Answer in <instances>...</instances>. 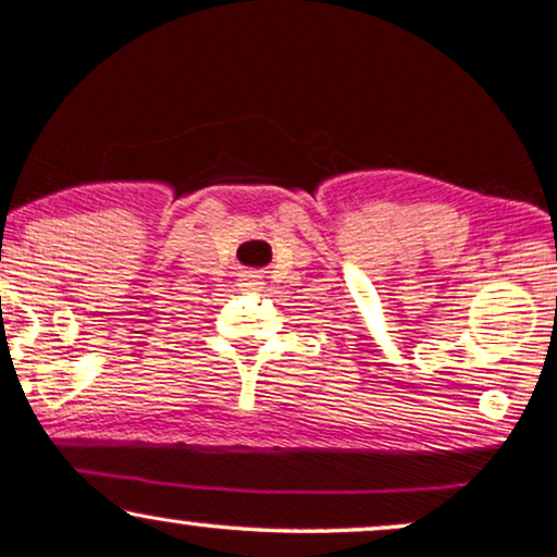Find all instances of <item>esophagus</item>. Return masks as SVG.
Listing matches in <instances>:
<instances>
[{"label":"esophagus","instance_id":"1","mask_svg":"<svg viewBox=\"0 0 557 557\" xmlns=\"http://www.w3.org/2000/svg\"><path fill=\"white\" fill-rule=\"evenodd\" d=\"M261 277L259 274H243V280H240V287H246V290H261Z\"/></svg>","mask_w":557,"mask_h":557}]
</instances>
